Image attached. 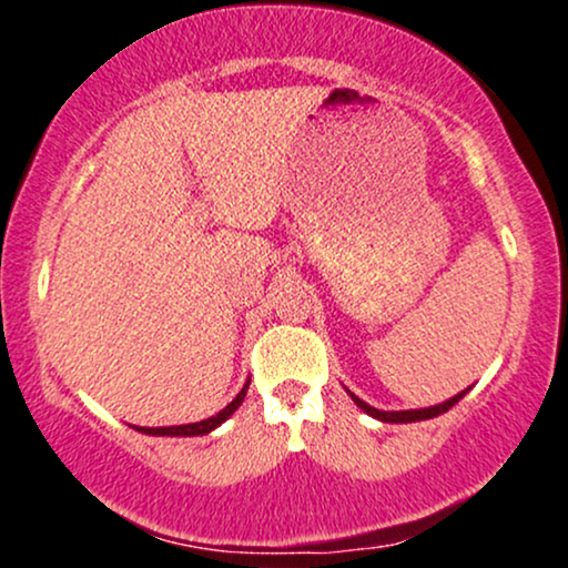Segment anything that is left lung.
I'll return each mask as SVG.
<instances>
[{"instance_id": "obj_1", "label": "left lung", "mask_w": 568, "mask_h": 568, "mask_svg": "<svg viewBox=\"0 0 568 568\" xmlns=\"http://www.w3.org/2000/svg\"><path fill=\"white\" fill-rule=\"evenodd\" d=\"M467 393V389H465ZM465 393H459V395H454V397H448L446 403H440V406H433V408H416V410H379V408H374V406H368L366 400H361V397L357 395H352V400L357 403V406H361L363 410H366V414H371V416H376V419H382V422H393V425H406V422H422V419H433V416H438V414H446L448 408L452 406H456V403L462 400V397H465Z\"/></svg>"}]
</instances>
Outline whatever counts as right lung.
Listing matches in <instances>:
<instances>
[{
  "label": "right lung",
  "instance_id": "add662e5",
  "mask_svg": "<svg viewBox=\"0 0 568 568\" xmlns=\"http://www.w3.org/2000/svg\"><path fill=\"white\" fill-rule=\"evenodd\" d=\"M247 384H251V382H247ZM247 384H245L243 389H240V395L234 397L230 406H226L224 410H219V414L211 416V419L194 422V425H179V427H135V429H139V433H146V435H184V438H186V435H205V433H211V429H216L221 422L230 419L234 410H237L240 403L245 400Z\"/></svg>",
  "mask_w": 568,
  "mask_h": 568
}]
</instances>
